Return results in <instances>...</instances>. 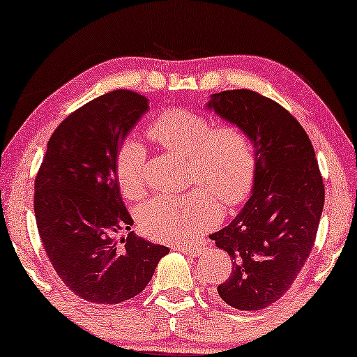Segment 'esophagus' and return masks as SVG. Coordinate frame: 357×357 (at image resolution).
<instances>
[{
	"mask_svg": "<svg viewBox=\"0 0 357 357\" xmlns=\"http://www.w3.org/2000/svg\"><path fill=\"white\" fill-rule=\"evenodd\" d=\"M175 250L178 252H183V253H188V255L192 257H197V255H202L204 248L203 247H188V245H175Z\"/></svg>",
	"mask_w": 357,
	"mask_h": 357,
	"instance_id": "esophagus-1",
	"label": "esophagus"
}]
</instances>
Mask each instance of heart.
<instances>
[{
    "instance_id": "1",
    "label": "heart",
    "mask_w": 357,
    "mask_h": 357,
    "mask_svg": "<svg viewBox=\"0 0 357 357\" xmlns=\"http://www.w3.org/2000/svg\"><path fill=\"white\" fill-rule=\"evenodd\" d=\"M151 138L190 159V180L202 185L182 195H160L139 208L146 236L169 243H188L219 219V204L237 206L248 197L257 170L250 136L232 125L218 126L208 116L169 109L149 126ZM116 178L125 197L138 198L146 187V146L126 138L116 151Z\"/></svg>"
}]
</instances>
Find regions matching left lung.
<instances>
[{
	"mask_svg": "<svg viewBox=\"0 0 357 357\" xmlns=\"http://www.w3.org/2000/svg\"><path fill=\"white\" fill-rule=\"evenodd\" d=\"M206 107L245 131L255 146L250 198L209 238L232 260L218 294L234 309L260 310L289 289L310 255L325 202L324 180L305 130L278 102L236 89L213 94Z\"/></svg>",
	"mask_w": 357,
	"mask_h": 357,
	"instance_id": "obj_1",
	"label": "left lung"
}]
</instances>
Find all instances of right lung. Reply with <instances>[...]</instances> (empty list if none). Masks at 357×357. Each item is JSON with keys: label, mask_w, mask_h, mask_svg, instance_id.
<instances>
[{"label": "right lung", "mask_w": 357, "mask_h": 357, "mask_svg": "<svg viewBox=\"0 0 357 357\" xmlns=\"http://www.w3.org/2000/svg\"><path fill=\"white\" fill-rule=\"evenodd\" d=\"M148 109V99L128 89L87 102L53 131L36 177L33 211L47 257L68 289L94 304L138 296L169 253L131 231L116 178V151ZM121 230L129 236L116 241Z\"/></svg>", "instance_id": "1"}]
</instances>
